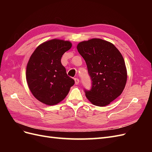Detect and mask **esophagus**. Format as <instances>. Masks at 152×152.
Returning <instances> with one entry per match:
<instances>
[{
    "instance_id": "esophagus-1",
    "label": "esophagus",
    "mask_w": 152,
    "mask_h": 152,
    "mask_svg": "<svg viewBox=\"0 0 152 152\" xmlns=\"http://www.w3.org/2000/svg\"><path fill=\"white\" fill-rule=\"evenodd\" d=\"M74 80H75V83L76 85L79 84V79H78V78H75Z\"/></svg>"
}]
</instances>
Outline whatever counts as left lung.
<instances>
[{"label": "left lung", "instance_id": "obj_1", "mask_svg": "<svg viewBox=\"0 0 152 152\" xmlns=\"http://www.w3.org/2000/svg\"><path fill=\"white\" fill-rule=\"evenodd\" d=\"M78 51L86 63L92 80V88L86 91L89 102L104 107L118 98L127 82V69L120 51L115 45L101 39L79 42Z\"/></svg>", "mask_w": 152, "mask_h": 152}]
</instances>
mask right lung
Instances as JSON below:
<instances>
[{"label":"right lung","mask_w":152,"mask_h":152,"mask_svg":"<svg viewBox=\"0 0 152 152\" xmlns=\"http://www.w3.org/2000/svg\"><path fill=\"white\" fill-rule=\"evenodd\" d=\"M72 46L70 41L54 39L40 44L27 63L26 79L34 97L47 105L65 98L75 81L61 63L63 54Z\"/></svg>","instance_id":"obj_1"}]
</instances>
